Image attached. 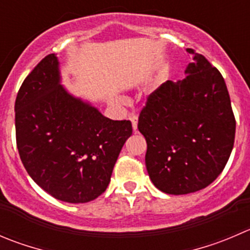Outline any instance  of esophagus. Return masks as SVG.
I'll return each instance as SVG.
<instances>
[{
	"instance_id": "1",
	"label": "esophagus",
	"mask_w": 250,
	"mask_h": 250,
	"mask_svg": "<svg viewBox=\"0 0 250 250\" xmlns=\"http://www.w3.org/2000/svg\"><path fill=\"white\" fill-rule=\"evenodd\" d=\"M129 120H130V122H132L133 130H134V132H137V129H138V117L135 115H133V116H130Z\"/></svg>"
}]
</instances>
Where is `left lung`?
<instances>
[{"label": "left lung", "instance_id": "8db88e82", "mask_svg": "<svg viewBox=\"0 0 250 250\" xmlns=\"http://www.w3.org/2000/svg\"><path fill=\"white\" fill-rule=\"evenodd\" d=\"M186 78L167 81L147 99L138 129L147 144L145 165L157 189L182 195L215 181L233 149L236 120L224 77L187 48Z\"/></svg>", "mask_w": 250, "mask_h": 250}]
</instances>
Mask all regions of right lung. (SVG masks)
Instances as JSON below:
<instances>
[{"mask_svg":"<svg viewBox=\"0 0 250 250\" xmlns=\"http://www.w3.org/2000/svg\"><path fill=\"white\" fill-rule=\"evenodd\" d=\"M14 111L19 156L38 186L72 204L105 192L132 123L110 120L68 93L55 53L24 79Z\"/></svg>","mask_w":250,"mask_h":250,"instance_id":"add662e5","label":"right lung"}]
</instances>
